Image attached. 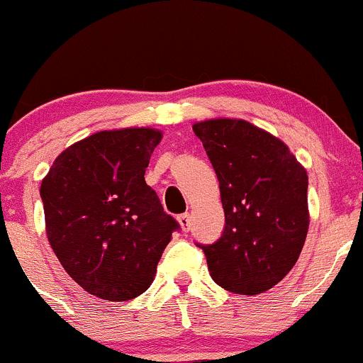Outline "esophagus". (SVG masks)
Masks as SVG:
<instances>
[{"instance_id": "1", "label": "esophagus", "mask_w": 363, "mask_h": 363, "mask_svg": "<svg viewBox=\"0 0 363 363\" xmlns=\"http://www.w3.org/2000/svg\"><path fill=\"white\" fill-rule=\"evenodd\" d=\"M178 223H180L183 232H189L190 230V214H186V213L180 214V216H178Z\"/></svg>"}]
</instances>
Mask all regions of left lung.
<instances>
[{
    "label": "left lung",
    "mask_w": 363,
    "mask_h": 363,
    "mask_svg": "<svg viewBox=\"0 0 363 363\" xmlns=\"http://www.w3.org/2000/svg\"><path fill=\"white\" fill-rule=\"evenodd\" d=\"M220 182L225 230L202 245L218 286L255 296L291 272L310 225L308 174L289 147L242 119L194 124Z\"/></svg>",
    "instance_id": "obj_1"
}]
</instances>
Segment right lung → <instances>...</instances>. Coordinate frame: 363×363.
Here are the masks:
<instances>
[{"mask_svg": "<svg viewBox=\"0 0 363 363\" xmlns=\"http://www.w3.org/2000/svg\"><path fill=\"white\" fill-rule=\"evenodd\" d=\"M162 133L99 131L62 152L43 178L46 235L64 270L89 294L128 301L154 280L180 228L145 183Z\"/></svg>", "mask_w": 363, "mask_h": 363, "instance_id": "1", "label": "right lung"}]
</instances>
